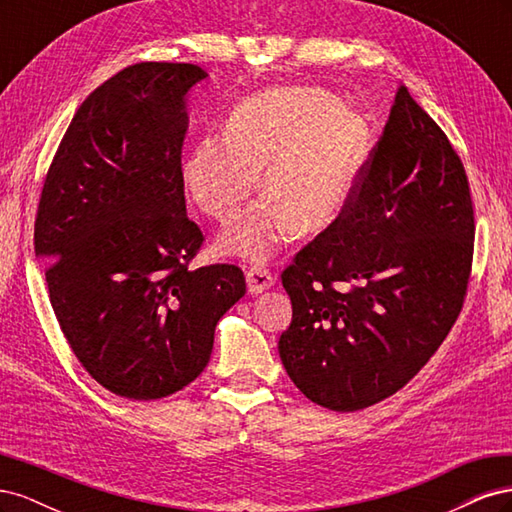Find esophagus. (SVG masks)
Instances as JSON below:
<instances>
[{
  "instance_id": "esophagus-1",
  "label": "esophagus",
  "mask_w": 512,
  "mask_h": 512,
  "mask_svg": "<svg viewBox=\"0 0 512 512\" xmlns=\"http://www.w3.org/2000/svg\"><path fill=\"white\" fill-rule=\"evenodd\" d=\"M245 280H247V290H250V294H262L275 284V275L265 267H252L247 269Z\"/></svg>"
}]
</instances>
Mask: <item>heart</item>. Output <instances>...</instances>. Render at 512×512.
<instances>
[{"mask_svg": "<svg viewBox=\"0 0 512 512\" xmlns=\"http://www.w3.org/2000/svg\"><path fill=\"white\" fill-rule=\"evenodd\" d=\"M367 147V121L339 98L314 87H275L235 106L224 134L196 141L181 179L209 218L228 222L262 173L267 198L218 239L224 254L262 262L297 230L314 237L339 220Z\"/></svg>", "mask_w": 512, "mask_h": 512, "instance_id": "obj_1", "label": "heart"}]
</instances>
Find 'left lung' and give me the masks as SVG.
<instances>
[{"mask_svg": "<svg viewBox=\"0 0 512 512\" xmlns=\"http://www.w3.org/2000/svg\"><path fill=\"white\" fill-rule=\"evenodd\" d=\"M472 247L466 170L399 85L359 194L282 273L292 322L277 350L290 380L335 412L397 393L455 324Z\"/></svg>", "mask_w": 512, "mask_h": 512, "instance_id": "obj_1", "label": "left lung"}]
</instances>
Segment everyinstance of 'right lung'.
Instances as JSON below:
<instances>
[{"mask_svg": "<svg viewBox=\"0 0 512 512\" xmlns=\"http://www.w3.org/2000/svg\"><path fill=\"white\" fill-rule=\"evenodd\" d=\"M194 64L117 72L72 117L46 175L34 247L53 312L89 376L119 397L173 395L209 363L220 318L245 294L239 267L188 269L181 147Z\"/></svg>", "mask_w": 512, "mask_h": 512, "instance_id": "add662e5", "label": "right lung"}]
</instances>
